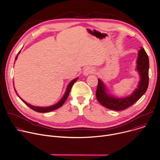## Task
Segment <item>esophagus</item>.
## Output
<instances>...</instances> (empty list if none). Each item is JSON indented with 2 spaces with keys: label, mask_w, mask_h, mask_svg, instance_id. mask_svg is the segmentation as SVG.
I'll use <instances>...</instances> for the list:
<instances>
[{
  "label": "esophagus",
  "mask_w": 160,
  "mask_h": 160,
  "mask_svg": "<svg viewBox=\"0 0 160 160\" xmlns=\"http://www.w3.org/2000/svg\"><path fill=\"white\" fill-rule=\"evenodd\" d=\"M93 72H94L93 68L90 67V66L89 67H87L84 70V71H83V75L85 76H88V75L92 73Z\"/></svg>",
  "instance_id": "esophagus-1"
}]
</instances>
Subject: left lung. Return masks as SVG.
I'll return each mask as SVG.
<instances>
[{"label": "left lung", "instance_id": "left-lung-1", "mask_svg": "<svg viewBox=\"0 0 160 160\" xmlns=\"http://www.w3.org/2000/svg\"><path fill=\"white\" fill-rule=\"evenodd\" d=\"M135 70L138 72L140 80L138 88L133 92L126 97L118 98L113 96L109 92L106 85L101 78H98V85L96 96L101 104L106 108L120 111L123 110L138 101L146 92L149 83V58L144 48L138 51V56L136 61Z\"/></svg>", "mask_w": 160, "mask_h": 160}]
</instances>
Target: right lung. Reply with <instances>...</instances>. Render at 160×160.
Listing matches in <instances>:
<instances>
[{
  "instance_id": "right-lung-1",
  "label": "right lung",
  "mask_w": 160,
  "mask_h": 160,
  "mask_svg": "<svg viewBox=\"0 0 160 160\" xmlns=\"http://www.w3.org/2000/svg\"><path fill=\"white\" fill-rule=\"evenodd\" d=\"M20 52H21V51H19V52L18 54H17V56H16V58H15V61L18 59V56L19 55V54ZM78 79V77H77V78H75V79L72 80L69 83H68V86H67V87H66V91H65V92H64V95L62 96V97L61 98V99L57 103H56V104H53V105L49 106H46V107L35 106L32 105V104H30L27 102L25 101H24L21 98H20V96L18 95V92H17V91L16 90L15 88H14H14L15 92L16 93L17 96L19 98V99H20L22 102H23L26 105H27L29 108H30L32 109H33V110L35 111L38 112H50V111H54V110H55V109H58V108L61 107V106L63 105V104L64 103V102H65L66 100L67 99L68 96H69V94H70V90H71V89H72V87L73 85L74 84V83H75V82H77V80Z\"/></svg>"
}]
</instances>
